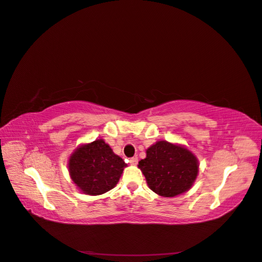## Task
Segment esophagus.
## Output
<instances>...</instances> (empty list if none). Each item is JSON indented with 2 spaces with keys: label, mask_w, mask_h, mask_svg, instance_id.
I'll return each mask as SVG.
<instances>
[{
  "label": "esophagus",
  "mask_w": 262,
  "mask_h": 262,
  "mask_svg": "<svg viewBox=\"0 0 262 262\" xmlns=\"http://www.w3.org/2000/svg\"><path fill=\"white\" fill-rule=\"evenodd\" d=\"M129 163H130L131 165H137V164H138V158H137V157H132V158H130Z\"/></svg>",
  "instance_id": "34e87169"
}]
</instances>
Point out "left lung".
I'll list each match as a JSON object with an SVG mask.
<instances>
[{"label":"left lung","instance_id":"1","mask_svg":"<svg viewBox=\"0 0 262 262\" xmlns=\"http://www.w3.org/2000/svg\"><path fill=\"white\" fill-rule=\"evenodd\" d=\"M146 152V158L139 162L138 167L155 193L170 198L184 193L194 183L199 164L189 149L157 141Z\"/></svg>","mask_w":262,"mask_h":262}]
</instances>
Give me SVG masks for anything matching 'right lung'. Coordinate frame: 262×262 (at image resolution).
I'll use <instances>...</instances> for the list:
<instances>
[{"label": "right lung", "mask_w": 262, "mask_h": 262, "mask_svg": "<svg viewBox=\"0 0 262 262\" xmlns=\"http://www.w3.org/2000/svg\"><path fill=\"white\" fill-rule=\"evenodd\" d=\"M126 164L101 139L79 146L69 158V173L78 188L90 195L103 194L119 182Z\"/></svg>", "instance_id": "right-lung-1"}]
</instances>
